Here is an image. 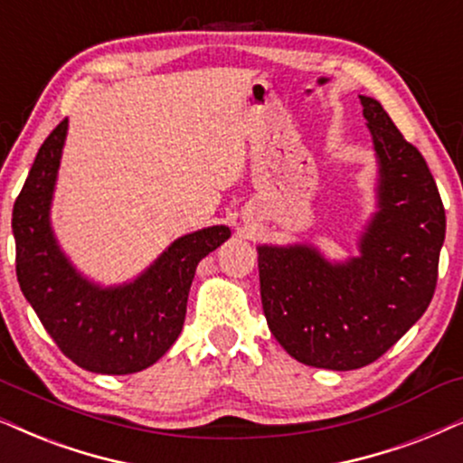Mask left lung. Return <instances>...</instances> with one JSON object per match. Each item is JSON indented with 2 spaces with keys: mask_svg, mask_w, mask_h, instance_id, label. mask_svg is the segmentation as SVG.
<instances>
[{
  "mask_svg": "<svg viewBox=\"0 0 463 463\" xmlns=\"http://www.w3.org/2000/svg\"><path fill=\"white\" fill-rule=\"evenodd\" d=\"M359 101L381 161V210L362 257L329 266L308 246L257 249L269 332L298 362L327 370L376 362L415 326L434 298L447 230L423 155L376 99Z\"/></svg>",
  "mask_w": 463,
  "mask_h": 463,
  "instance_id": "obj_1",
  "label": "left lung"
}]
</instances>
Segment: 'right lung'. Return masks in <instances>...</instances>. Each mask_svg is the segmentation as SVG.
Here are the masks:
<instances>
[{
  "label": "right lung",
  "mask_w": 463,
  "mask_h": 463,
  "mask_svg": "<svg viewBox=\"0 0 463 463\" xmlns=\"http://www.w3.org/2000/svg\"><path fill=\"white\" fill-rule=\"evenodd\" d=\"M65 131L68 118L40 146L12 210L16 279L65 357L98 374H131L153 365L178 338L197 263L230 230L217 225L178 238L131 285H91L61 255L48 225Z\"/></svg>",
  "instance_id": "1"
}]
</instances>
